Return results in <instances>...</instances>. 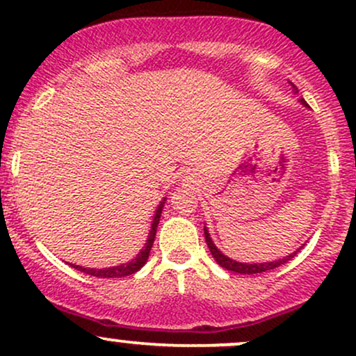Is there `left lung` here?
Masks as SVG:
<instances>
[{
    "mask_svg": "<svg viewBox=\"0 0 356 356\" xmlns=\"http://www.w3.org/2000/svg\"><path fill=\"white\" fill-rule=\"evenodd\" d=\"M293 87V92L298 93V88L295 85L291 83ZM301 104L305 105V107H308V104L303 99H300ZM204 236H206V243H207V248H209L212 257L216 259V263L219 264V266H222L224 269H227V271H232V273H239V275H259V273H266V271H271V269H275L277 266H281V264L288 263L291 257H295L298 254V251H300L301 248H298L295 252H291L289 256H284L283 259H276V261H269V263H239V261L236 259H231V257H227L226 254H222V252L219 251L218 246L214 244V241L211 239V234L209 231H207V227L204 226Z\"/></svg>",
    "mask_w": 356,
    "mask_h": 356,
    "instance_id": "1",
    "label": "left lung"
}]
</instances>
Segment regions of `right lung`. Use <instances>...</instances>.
<instances>
[{"label":"right lung","mask_w":356,"mask_h":356,"mask_svg":"<svg viewBox=\"0 0 356 356\" xmlns=\"http://www.w3.org/2000/svg\"><path fill=\"white\" fill-rule=\"evenodd\" d=\"M164 204H165V197L162 199V202L159 204V207L155 209L152 226H150L149 236H147L145 246L140 249V252H138V254L134 257L132 261H129V263H125V264H120V266H112V268H104V269L83 268V266H76V264H72V268L79 269V271L85 273V275L97 276V277H124V276H130V275H134V273H137L138 269H140L147 263V259H149L150 249H152V244L155 239V232H157L159 220H161L162 209H164Z\"/></svg>","instance_id":"1"}]
</instances>
